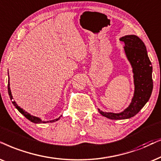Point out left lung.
Wrapping results in <instances>:
<instances>
[{
  "mask_svg": "<svg viewBox=\"0 0 161 161\" xmlns=\"http://www.w3.org/2000/svg\"><path fill=\"white\" fill-rule=\"evenodd\" d=\"M120 41L124 43L125 53L133 68L135 94L129 107L120 113L104 112L98 109L102 115L112 120L130 118L137 114L149 101L153 89L152 66L144 43L136 35H126L120 37Z\"/></svg>",
  "mask_w": 161,
  "mask_h": 161,
  "instance_id": "8db88e82",
  "label": "left lung"
}]
</instances>
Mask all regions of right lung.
<instances>
[{
    "label": "right lung",
    "mask_w": 161,
    "mask_h": 161,
    "mask_svg": "<svg viewBox=\"0 0 161 161\" xmlns=\"http://www.w3.org/2000/svg\"><path fill=\"white\" fill-rule=\"evenodd\" d=\"M8 93H9V97H10V99H11L12 103H13V105H14V106H15L17 109H18V111H19L22 114H24V115L25 117H26V118L27 119H28V120H30V121H32V123H35V124H41V123H48V122H51V123H52V122H55V121H56V120H58V119L60 118H57V119H55V120H50V121H47V122H46V121H42V120H41L40 118H36V117H35V116L31 115L30 114L27 113L26 112H25L24 110H23L21 108H20L19 106L17 105V103H15V102H14V101H12V99H13V98H12L11 90H10L9 80V82H8Z\"/></svg>",
    "instance_id": "add662e5"
}]
</instances>
